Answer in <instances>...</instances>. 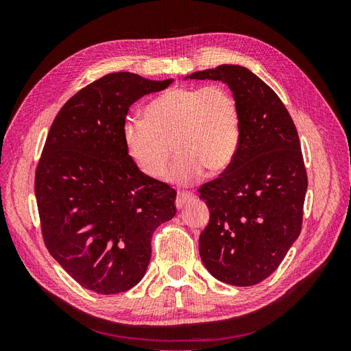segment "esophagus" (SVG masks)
Segmentation results:
<instances>
[{"label": "esophagus", "mask_w": 351, "mask_h": 351, "mask_svg": "<svg viewBox=\"0 0 351 351\" xmlns=\"http://www.w3.org/2000/svg\"><path fill=\"white\" fill-rule=\"evenodd\" d=\"M195 200V196L190 195V193H178L177 199H176V206L177 209H184L190 202Z\"/></svg>", "instance_id": "obj_1"}]
</instances>
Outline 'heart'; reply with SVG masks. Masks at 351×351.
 Masks as SVG:
<instances>
[{"label":"heart","instance_id":"obj_1","mask_svg":"<svg viewBox=\"0 0 351 351\" xmlns=\"http://www.w3.org/2000/svg\"><path fill=\"white\" fill-rule=\"evenodd\" d=\"M145 119L129 117L123 143L139 173L158 180L165 173L171 146L177 158L168 180L192 184L204 171L215 176L234 161L240 145V108L222 84L180 86L158 95Z\"/></svg>","mask_w":351,"mask_h":351}]
</instances>
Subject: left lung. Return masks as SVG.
<instances>
[{
  "label": "left lung",
  "mask_w": 351,
  "mask_h": 351,
  "mask_svg": "<svg viewBox=\"0 0 351 351\" xmlns=\"http://www.w3.org/2000/svg\"><path fill=\"white\" fill-rule=\"evenodd\" d=\"M189 77L227 83L240 108L234 161L199 189L210 212L199 237L202 262L226 284H259L302 231L307 174L299 134L278 95L246 67L224 64Z\"/></svg>",
  "instance_id": "obj_1"
}]
</instances>
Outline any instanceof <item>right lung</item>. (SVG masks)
<instances>
[{
    "mask_svg": "<svg viewBox=\"0 0 351 351\" xmlns=\"http://www.w3.org/2000/svg\"><path fill=\"white\" fill-rule=\"evenodd\" d=\"M171 83L110 73L73 95L52 121L35 173L42 237L90 291L117 294L139 282L154 231L176 215V190L141 174L123 143L130 105Z\"/></svg>",
    "mask_w": 351,
    "mask_h": 351,
    "instance_id": "right-lung-1",
    "label": "right lung"
}]
</instances>
